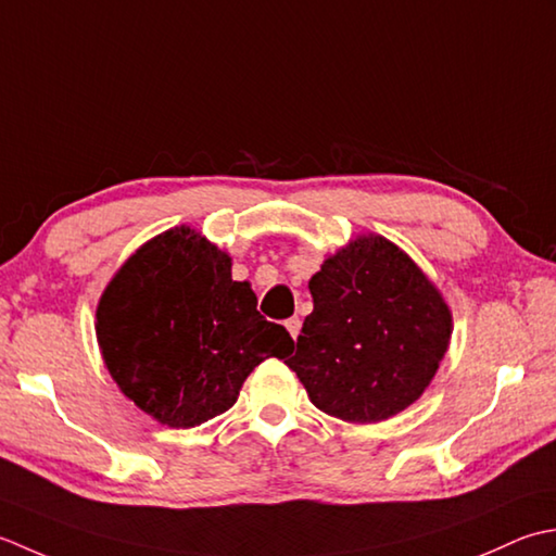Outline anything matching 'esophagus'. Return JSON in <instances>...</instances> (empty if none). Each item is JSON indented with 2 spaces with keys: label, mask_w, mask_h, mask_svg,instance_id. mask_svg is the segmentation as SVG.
Listing matches in <instances>:
<instances>
[{
  "label": "esophagus",
  "mask_w": 556,
  "mask_h": 556,
  "mask_svg": "<svg viewBox=\"0 0 556 556\" xmlns=\"http://www.w3.org/2000/svg\"><path fill=\"white\" fill-rule=\"evenodd\" d=\"M286 328H288V333L292 338H298L300 336V328H302V321L298 319V316H290V319L286 321Z\"/></svg>",
  "instance_id": "1"
}]
</instances>
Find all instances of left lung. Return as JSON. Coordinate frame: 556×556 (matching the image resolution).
<instances>
[{
  "label": "left lung",
  "instance_id": "left-lung-1",
  "mask_svg": "<svg viewBox=\"0 0 556 556\" xmlns=\"http://www.w3.org/2000/svg\"><path fill=\"white\" fill-rule=\"evenodd\" d=\"M309 292L314 312L286 365L321 413L371 425L420 399L448 350L453 316L399 244L357 235L326 258Z\"/></svg>",
  "mask_w": 556,
  "mask_h": 556
}]
</instances>
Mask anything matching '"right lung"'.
<instances>
[{
    "label": "right lung",
    "mask_w": 556,
    "mask_h": 556,
    "mask_svg": "<svg viewBox=\"0 0 556 556\" xmlns=\"http://www.w3.org/2000/svg\"><path fill=\"white\" fill-rule=\"evenodd\" d=\"M96 336L119 391L175 429L230 410L256 365L294 348L256 312L252 286L232 280L230 254L189 225L155 235L117 268Z\"/></svg>",
    "instance_id": "1"
}]
</instances>
